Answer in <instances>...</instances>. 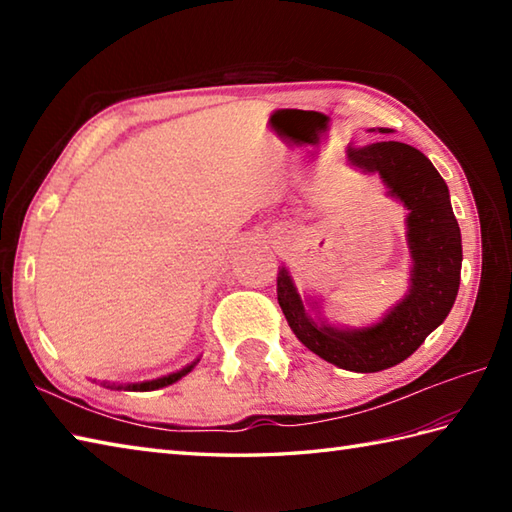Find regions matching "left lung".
<instances>
[{
    "label": "left lung",
    "instance_id": "left-lung-1",
    "mask_svg": "<svg viewBox=\"0 0 512 512\" xmlns=\"http://www.w3.org/2000/svg\"><path fill=\"white\" fill-rule=\"evenodd\" d=\"M380 132L387 134L389 129L380 127ZM347 160L358 169L378 173L389 193L409 209V295L374 328L356 332L314 323L286 268L277 275V301L292 332L310 352L341 369L369 374L405 361L447 319L460 288L462 237L447 182L422 151L385 140L350 147Z\"/></svg>",
    "mask_w": 512,
    "mask_h": 512
}]
</instances>
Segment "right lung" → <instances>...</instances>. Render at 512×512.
Here are the masks:
<instances>
[{
    "mask_svg": "<svg viewBox=\"0 0 512 512\" xmlns=\"http://www.w3.org/2000/svg\"><path fill=\"white\" fill-rule=\"evenodd\" d=\"M193 365H195V363H193ZM193 365L184 367V369H180V372H176V374H169V376H165V378L149 380V383H136V385H127V389H132V391H154V389H158V387H167V385H171V383H176V380H180L184 374H189L191 369H193ZM116 389H121V387H116Z\"/></svg>",
    "mask_w": 512,
    "mask_h": 512,
    "instance_id": "right-lung-1",
    "label": "right lung"
}]
</instances>
